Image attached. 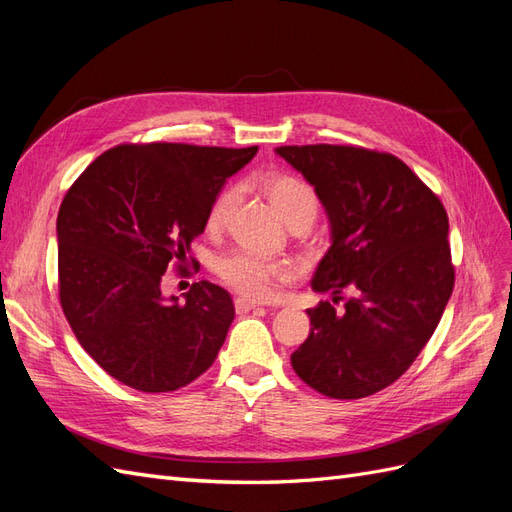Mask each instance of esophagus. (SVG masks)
Segmentation results:
<instances>
[{
  "label": "esophagus",
  "mask_w": 512,
  "mask_h": 512,
  "mask_svg": "<svg viewBox=\"0 0 512 512\" xmlns=\"http://www.w3.org/2000/svg\"><path fill=\"white\" fill-rule=\"evenodd\" d=\"M255 307H261L257 300H251V298H235V311L238 313H248Z\"/></svg>",
  "instance_id": "obj_1"
}]
</instances>
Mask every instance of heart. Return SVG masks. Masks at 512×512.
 I'll use <instances>...</instances> for the list:
<instances>
[{"mask_svg":"<svg viewBox=\"0 0 512 512\" xmlns=\"http://www.w3.org/2000/svg\"><path fill=\"white\" fill-rule=\"evenodd\" d=\"M268 201L279 216L292 225L294 220H307L309 225L318 212V196L305 179L287 173H272L261 179ZM235 205V190H222L207 212V229L218 231L227 225ZM216 270L222 279L240 294L251 298H268L279 283L292 279V266L287 261L264 259L248 251H231L218 259Z\"/></svg>","mask_w":512,"mask_h":512,"instance_id":"1","label":"heart"}]
</instances>
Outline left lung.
<instances>
[{
  "mask_svg": "<svg viewBox=\"0 0 512 512\" xmlns=\"http://www.w3.org/2000/svg\"><path fill=\"white\" fill-rule=\"evenodd\" d=\"M274 153L311 183L331 229L311 287L333 303L307 309L311 331L292 368L329 398L372 396L411 368L452 296L448 214L389 153L339 144ZM344 289L353 296L337 310Z\"/></svg>",
  "mask_w": 512,
  "mask_h": 512,
  "instance_id": "left-lung-1",
  "label": "left lung"
}]
</instances>
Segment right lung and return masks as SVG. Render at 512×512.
Wrapping results in <instances>:
<instances>
[{"label": "right lung", "instance_id": "add662e5", "mask_svg": "<svg viewBox=\"0 0 512 512\" xmlns=\"http://www.w3.org/2000/svg\"><path fill=\"white\" fill-rule=\"evenodd\" d=\"M255 153L123 144L99 155L64 196L56 222L62 311L116 381L175 391L214 363L235 316L229 292L199 281L179 300L164 296L162 277L173 264L190 266L209 207Z\"/></svg>", "mask_w": 512, "mask_h": 512}]
</instances>
